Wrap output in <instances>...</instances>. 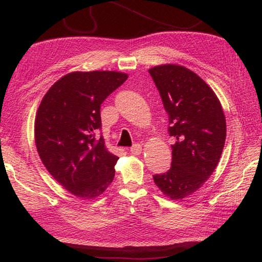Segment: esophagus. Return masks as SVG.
<instances>
[{
  "instance_id": "34e87169",
  "label": "esophagus",
  "mask_w": 262,
  "mask_h": 262,
  "mask_svg": "<svg viewBox=\"0 0 262 262\" xmlns=\"http://www.w3.org/2000/svg\"><path fill=\"white\" fill-rule=\"evenodd\" d=\"M129 151H130L133 155H140V154L142 152V145L139 144V143L133 144V147L129 149Z\"/></svg>"
}]
</instances>
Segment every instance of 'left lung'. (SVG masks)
<instances>
[{"instance_id":"8db88e82","label":"left lung","mask_w":262,"mask_h":262,"mask_svg":"<svg viewBox=\"0 0 262 262\" xmlns=\"http://www.w3.org/2000/svg\"><path fill=\"white\" fill-rule=\"evenodd\" d=\"M176 137L171 168L155 174L164 195L181 200L198 190L215 171L227 137V122L212 89L192 70L178 64L149 69Z\"/></svg>"}]
</instances>
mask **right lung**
<instances>
[{
  "mask_svg": "<svg viewBox=\"0 0 262 262\" xmlns=\"http://www.w3.org/2000/svg\"><path fill=\"white\" fill-rule=\"evenodd\" d=\"M128 78L119 72H74L43 96L34 121L39 157L57 183L85 200L105 192L119 157L105 147L100 105Z\"/></svg>",
  "mask_w": 262,
  "mask_h": 262,
  "instance_id": "add662e5",
  "label": "right lung"
}]
</instances>
